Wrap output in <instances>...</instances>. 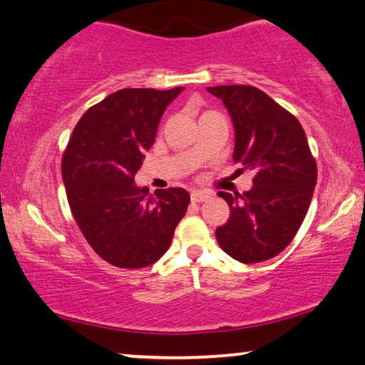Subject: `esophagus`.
Instances as JSON below:
<instances>
[{
	"label": "esophagus",
	"instance_id": "esophagus-1",
	"mask_svg": "<svg viewBox=\"0 0 365 365\" xmlns=\"http://www.w3.org/2000/svg\"><path fill=\"white\" fill-rule=\"evenodd\" d=\"M210 198V193L203 190H193L192 192V202H205Z\"/></svg>",
	"mask_w": 365,
	"mask_h": 365
}]
</instances>
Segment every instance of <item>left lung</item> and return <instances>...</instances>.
<instances>
[{
  "label": "left lung",
  "instance_id": "left-lung-1",
  "mask_svg": "<svg viewBox=\"0 0 365 365\" xmlns=\"http://www.w3.org/2000/svg\"><path fill=\"white\" fill-rule=\"evenodd\" d=\"M222 100L235 128L233 162L255 173L249 192H218L230 207L215 230L223 252L242 264L279 255L307 215L317 165L302 125L264 91L249 85L208 86Z\"/></svg>",
  "mask_w": 365,
  "mask_h": 365
}]
</instances>
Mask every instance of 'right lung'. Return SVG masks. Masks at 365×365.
<instances>
[{
    "label": "right lung",
    "instance_id": "right-lung-1",
    "mask_svg": "<svg viewBox=\"0 0 365 365\" xmlns=\"http://www.w3.org/2000/svg\"><path fill=\"white\" fill-rule=\"evenodd\" d=\"M183 91L123 88L86 110L61 160L68 203L96 254L120 269L157 262L172 244L190 195L167 188L150 197L135 185L160 118Z\"/></svg>",
    "mask_w": 365,
    "mask_h": 365
}]
</instances>
